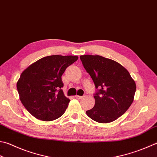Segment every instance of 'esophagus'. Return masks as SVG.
Here are the masks:
<instances>
[{"label": "esophagus", "instance_id": "obj_1", "mask_svg": "<svg viewBox=\"0 0 157 157\" xmlns=\"http://www.w3.org/2000/svg\"><path fill=\"white\" fill-rule=\"evenodd\" d=\"M75 97H76V98H77V99H81V98H82V97H83V96H78V95H76V96H75Z\"/></svg>", "mask_w": 157, "mask_h": 157}]
</instances>
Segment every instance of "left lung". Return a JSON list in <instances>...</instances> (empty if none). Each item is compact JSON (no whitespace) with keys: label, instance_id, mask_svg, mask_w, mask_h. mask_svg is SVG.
<instances>
[{"label":"left lung","instance_id":"1","mask_svg":"<svg viewBox=\"0 0 157 157\" xmlns=\"http://www.w3.org/2000/svg\"><path fill=\"white\" fill-rule=\"evenodd\" d=\"M80 59L97 90L95 105L86 111L99 123L113 122L128 110L133 102L136 84L125 67L100 55H81Z\"/></svg>","mask_w":157,"mask_h":157}]
</instances>
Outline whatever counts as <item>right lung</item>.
Here are the masks:
<instances>
[{"instance_id":"obj_1","label":"right lung","mask_w":157,"mask_h":157,"mask_svg":"<svg viewBox=\"0 0 157 157\" xmlns=\"http://www.w3.org/2000/svg\"><path fill=\"white\" fill-rule=\"evenodd\" d=\"M77 59V56H47L23 71L17 82V90L20 101L33 116L52 121L65 113L70 99L61 90V76Z\"/></svg>"}]
</instances>
